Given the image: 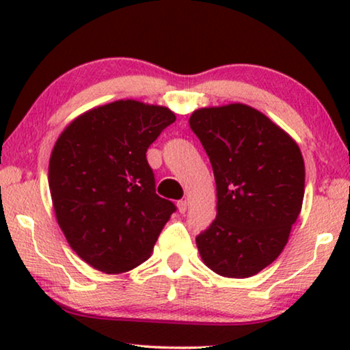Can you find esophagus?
I'll list each match as a JSON object with an SVG mask.
<instances>
[{"instance_id": "esophagus-1", "label": "esophagus", "mask_w": 350, "mask_h": 350, "mask_svg": "<svg viewBox=\"0 0 350 350\" xmlns=\"http://www.w3.org/2000/svg\"><path fill=\"white\" fill-rule=\"evenodd\" d=\"M176 207H178L180 213H186V208H188V202H186V200H178V202H176Z\"/></svg>"}]
</instances>
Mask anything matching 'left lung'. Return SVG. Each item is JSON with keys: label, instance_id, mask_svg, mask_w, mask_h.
Listing matches in <instances>:
<instances>
[{"label": "left lung", "instance_id": "left-lung-1", "mask_svg": "<svg viewBox=\"0 0 350 350\" xmlns=\"http://www.w3.org/2000/svg\"><path fill=\"white\" fill-rule=\"evenodd\" d=\"M189 127L217 183V218L196 237L217 274L252 277L288 241L304 198V161L288 133L247 105L196 109Z\"/></svg>", "mask_w": 350, "mask_h": 350}]
</instances>
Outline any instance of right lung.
Returning <instances> with one entry per match:
<instances>
[{"label":"right lung","instance_id":"1","mask_svg":"<svg viewBox=\"0 0 350 350\" xmlns=\"http://www.w3.org/2000/svg\"><path fill=\"white\" fill-rule=\"evenodd\" d=\"M175 122L169 108L118 100L75 119L49 161V188L70 247L118 274L150 258L176 207L156 194L146 151Z\"/></svg>","mask_w":350,"mask_h":350}]
</instances>
